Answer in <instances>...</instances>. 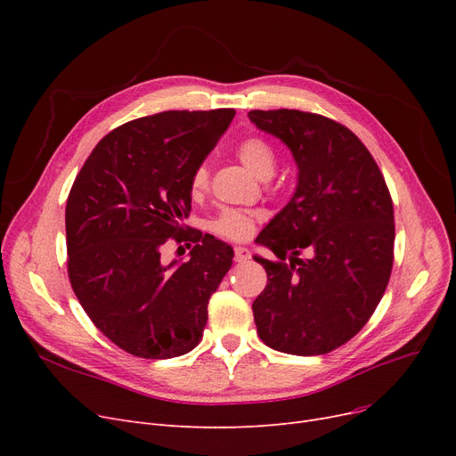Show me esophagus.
Returning <instances> with one entry per match:
<instances>
[{
	"label": "esophagus",
	"mask_w": 456,
	"mask_h": 456,
	"mask_svg": "<svg viewBox=\"0 0 456 456\" xmlns=\"http://www.w3.org/2000/svg\"><path fill=\"white\" fill-rule=\"evenodd\" d=\"M249 258H251V251L248 248H244V246L234 248V260L236 262H246Z\"/></svg>",
	"instance_id": "esophagus-1"
}]
</instances>
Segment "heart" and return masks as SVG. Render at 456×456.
<instances>
[{
  "instance_id": "1",
  "label": "heart",
  "mask_w": 456,
  "mask_h": 456,
  "mask_svg": "<svg viewBox=\"0 0 456 456\" xmlns=\"http://www.w3.org/2000/svg\"><path fill=\"white\" fill-rule=\"evenodd\" d=\"M236 157L248 167V170L258 177H272L275 170V151L270 143L260 136H248L236 146ZM208 188V167L200 164L190 177L191 196H201ZM253 216L242 210H224L210 225V229L229 240H244L253 232Z\"/></svg>"
}]
</instances>
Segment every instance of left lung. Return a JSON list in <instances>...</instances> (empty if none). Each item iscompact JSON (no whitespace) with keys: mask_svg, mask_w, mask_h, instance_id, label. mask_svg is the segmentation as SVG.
Returning a JSON list of instances; mask_svg holds the SVG:
<instances>
[{"mask_svg":"<svg viewBox=\"0 0 456 456\" xmlns=\"http://www.w3.org/2000/svg\"><path fill=\"white\" fill-rule=\"evenodd\" d=\"M290 150L294 196L256 236L281 260L255 255L268 284L253 301L260 340L310 356L340 347L371 318L394 265V205L377 162L347 127L290 109L251 110ZM307 251L306 259L298 253ZM289 256L290 265L281 260Z\"/></svg>","mask_w":456,"mask_h":456,"instance_id":"8db88e82","label":"left lung"}]
</instances>
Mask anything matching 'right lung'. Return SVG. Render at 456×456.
Returning <instances> with one entry per match:
<instances>
[{"mask_svg": "<svg viewBox=\"0 0 456 456\" xmlns=\"http://www.w3.org/2000/svg\"><path fill=\"white\" fill-rule=\"evenodd\" d=\"M234 109L166 110L116 127L94 148L66 203L68 277L105 337L142 358L194 349L207 305L234 251L212 234H183L190 177ZM167 237L195 242L191 260L164 265Z\"/></svg>", "mask_w": 456, "mask_h": 456, "instance_id": "add662e5", "label": "right lung"}]
</instances>
